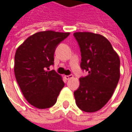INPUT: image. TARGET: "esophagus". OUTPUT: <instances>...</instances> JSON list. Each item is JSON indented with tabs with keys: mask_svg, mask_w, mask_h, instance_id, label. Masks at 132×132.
Listing matches in <instances>:
<instances>
[{
	"mask_svg": "<svg viewBox=\"0 0 132 132\" xmlns=\"http://www.w3.org/2000/svg\"><path fill=\"white\" fill-rule=\"evenodd\" d=\"M72 77H73V75H66L65 76V78H66V80H70V79H72Z\"/></svg>",
	"mask_w": 132,
	"mask_h": 132,
	"instance_id": "obj_1",
	"label": "esophagus"
}]
</instances>
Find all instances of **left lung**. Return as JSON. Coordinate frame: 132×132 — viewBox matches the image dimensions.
I'll return each mask as SVG.
<instances>
[{
  "label": "left lung",
  "instance_id": "8db88e82",
  "mask_svg": "<svg viewBox=\"0 0 132 132\" xmlns=\"http://www.w3.org/2000/svg\"><path fill=\"white\" fill-rule=\"evenodd\" d=\"M81 52L80 68L88 75L80 78L75 91L76 104L86 112L100 110L110 100L120 79V62L106 37L92 32H75Z\"/></svg>",
  "mask_w": 132,
  "mask_h": 132
}]
</instances>
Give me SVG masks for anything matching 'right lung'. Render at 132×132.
Here are the masks:
<instances>
[{"label": "right lung", "mask_w": 132, "mask_h": 132, "mask_svg": "<svg viewBox=\"0 0 132 132\" xmlns=\"http://www.w3.org/2000/svg\"><path fill=\"white\" fill-rule=\"evenodd\" d=\"M69 32L45 31L29 37L14 55V75L26 100L38 109L54 106L65 83L55 70L54 54Z\"/></svg>", "instance_id": "add662e5"}]
</instances>
